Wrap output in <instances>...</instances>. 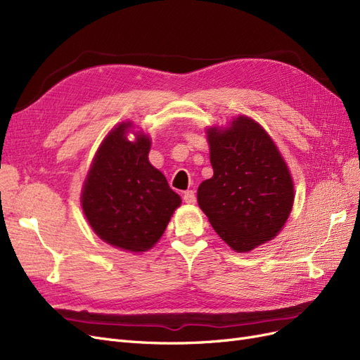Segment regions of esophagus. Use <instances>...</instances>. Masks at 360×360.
Segmentation results:
<instances>
[{"label":"esophagus","mask_w":360,"mask_h":360,"mask_svg":"<svg viewBox=\"0 0 360 360\" xmlns=\"http://www.w3.org/2000/svg\"><path fill=\"white\" fill-rule=\"evenodd\" d=\"M183 201L186 204H195L197 202V197H195L193 191H186L183 193Z\"/></svg>","instance_id":"esophagus-1"}]
</instances>
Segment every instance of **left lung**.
<instances>
[{
  "mask_svg": "<svg viewBox=\"0 0 360 360\" xmlns=\"http://www.w3.org/2000/svg\"><path fill=\"white\" fill-rule=\"evenodd\" d=\"M213 177L198 188V204L214 231L237 252L271 240L287 222L294 186L278 147L252 118L207 130Z\"/></svg>",
  "mask_w": 360,
  "mask_h": 360,
  "instance_id": "left-lung-1",
  "label": "left lung"
}]
</instances>
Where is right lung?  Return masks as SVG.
<instances>
[{
	"instance_id": "1",
	"label": "right lung",
	"mask_w": 360,
	"mask_h": 360,
	"mask_svg": "<svg viewBox=\"0 0 360 360\" xmlns=\"http://www.w3.org/2000/svg\"><path fill=\"white\" fill-rule=\"evenodd\" d=\"M132 123H120L103 139L82 188L86 221L103 242L144 252L162 237L181 198L148 162L150 138L127 139Z\"/></svg>"
}]
</instances>
